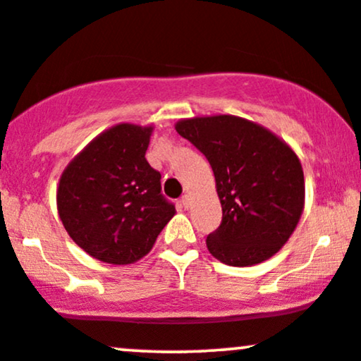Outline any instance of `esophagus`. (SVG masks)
I'll return each instance as SVG.
<instances>
[{"mask_svg":"<svg viewBox=\"0 0 361 361\" xmlns=\"http://www.w3.org/2000/svg\"><path fill=\"white\" fill-rule=\"evenodd\" d=\"M181 205L185 207V209H188V205H190V198H188V195H183V197H181Z\"/></svg>","mask_w":361,"mask_h":361,"instance_id":"1","label":"esophagus"}]
</instances>
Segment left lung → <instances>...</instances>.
I'll list each match as a JSON object with an SVG mask.
<instances>
[{
    "label": "left lung",
    "mask_w": 361,
    "mask_h": 361,
    "mask_svg": "<svg viewBox=\"0 0 361 361\" xmlns=\"http://www.w3.org/2000/svg\"><path fill=\"white\" fill-rule=\"evenodd\" d=\"M176 132L209 159L222 222L207 238L210 255L231 267L271 258L304 210V171L295 152L268 128L214 115L180 120Z\"/></svg>",
    "instance_id": "1"
}]
</instances>
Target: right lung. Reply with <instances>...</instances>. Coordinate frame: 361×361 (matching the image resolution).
<instances>
[{"mask_svg":"<svg viewBox=\"0 0 361 361\" xmlns=\"http://www.w3.org/2000/svg\"><path fill=\"white\" fill-rule=\"evenodd\" d=\"M152 127L134 123L102 132L61 175L57 210L81 250L110 264L146 256L175 215L161 175L146 159Z\"/></svg>","mask_w":361,"mask_h":361,"instance_id":"1","label":"right lung"}]
</instances>
